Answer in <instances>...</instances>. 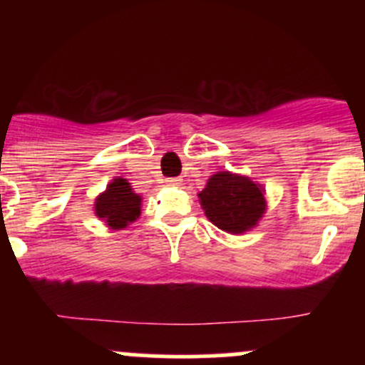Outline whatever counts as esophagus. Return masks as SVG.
I'll use <instances>...</instances> for the list:
<instances>
[{
	"label": "esophagus",
	"mask_w": 365,
	"mask_h": 365,
	"mask_svg": "<svg viewBox=\"0 0 365 365\" xmlns=\"http://www.w3.org/2000/svg\"><path fill=\"white\" fill-rule=\"evenodd\" d=\"M165 182H168V185H171V187H178L180 183H182V180H180V178H168Z\"/></svg>",
	"instance_id": "obj_1"
}]
</instances>
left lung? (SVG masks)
<instances>
[{"label":"left lung","instance_id":"obj_1","mask_svg":"<svg viewBox=\"0 0 365 365\" xmlns=\"http://www.w3.org/2000/svg\"><path fill=\"white\" fill-rule=\"evenodd\" d=\"M197 196L210 222L231 235L252 230L267 210L263 187L230 171L210 176Z\"/></svg>","mask_w":365,"mask_h":365}]
</instances>
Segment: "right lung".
Instances as JSON below:
<instances>
[{
    "label": "right lung",
    "mask_w": 365,
    "mask_h": 365,
    "mask_svg": "<svg viewBox=\"0 0 365 365\" xmlns=\"http://www.w3.org/2000/svg\"><path fill=\"white\" fill-rule=\"evenodd\" d=\"M95 215L111 230H123L141 215V196L125 178H114L95 200Z\"/></svg>",
    "instance_id": "1"
}]
</instances>
